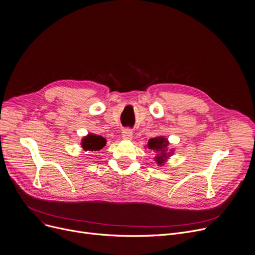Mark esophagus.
<instances>
[{"instance_id": "obj_1", "label": "esophagus", "mask_w": 255, "mask_h": 255, "mask_svg": "<svg viewBox=\"0 0 255 255\" xmlns=\"http://www.w3.org/2000/svg\"><path fill=\"white\" fill-rule=\"evenodd\" d=\"M132 136H133V132H132L131 129L127 128V129L123 130V138L124 139L130 140V139H132Z\"/></svg>"}]
</instances>
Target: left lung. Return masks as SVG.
<instances>
[{"label": "left lung", "mask_w": 255, "mask_h": 255, "mask_svg": "<svg viewBox=\"0 0 255 255\" xmlns=\"http://www.w3.org/2000/svg\"><path fill=\"white\" fill-rule=\"evenodd\" d=\"M168 140L163 136H157L154 138L149 139L146 146L156 154L155 160L158 165H164L166 160L172 155L173 150L168 151Z\"/></svg>", "instance_id": "obj_1"}]
</instances>
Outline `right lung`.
I'll list each match as a JSON object with an SVG mask.
<instances>
[{
    "label": "right lung",
    "instance_id": "add662e5",
    "mask_svg": "<svg viewBox=\"0 0 255 255\" xmlns=\"http://www.w3.org/2000/svg\"><path fill=\"white\" fill-rule=\"evenodd\" d=\"M106 144V139L100 135L88 134L82 140V146L85 151H99Z\"/></svg>",
    "mask_w": 255,
    "mask_h": 255
}]
</instances>
